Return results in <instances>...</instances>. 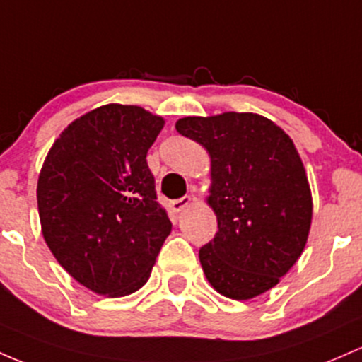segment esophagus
Here are the masks:
<instances>
[{"label":"esophagus","mask_w":362,"mask_h":362,"mask_svg":"<svg viewBox=\"0 0 362 362\" xmlns=\"http://www.w3.org/2000/svg\"><path fill=\"white\" fill-rule=\"evenodd\" d=\"M192 202H193V198L189 197V194H186V197L180 198V200H174L173 203H170V209H173V212L180 214V212H182V210L186 209V206L192 205Z\"/></svg>","instance_id":"34e87169"}]
</instances>
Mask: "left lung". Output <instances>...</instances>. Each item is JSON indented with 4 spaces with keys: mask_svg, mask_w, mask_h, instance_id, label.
<instances>
[{
    "mask_svg": "<svg viewBox=\"0 0 362 362\" xmlns=\"http://www.w3.org/2000/svg\"><path fill=\"white\" fill-rule=\"evenodd\" d=\"M176 129L210 156L205 202L218 230L200 247L203 274L229 299L262 296L292 269L310 235L311 188L294 141L257 112L181 117Z\"/></svg>",
    "mask_w": 362,
    "mask_h": 362,
    "instance_id": "1",
    "label": "left lung"
}]
</instances>
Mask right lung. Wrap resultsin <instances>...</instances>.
<instances>
[{"instance_id":"1","label":"right lung","mask_w":362,"mask_h":362,"mask_svg":"<svg viewBox=\"0 0 362 362\" xmlns=\"http://www.w3.org/2000/svg\"><path fill=\"white\" fill-rule=\"evenodd\" d=\"M164 123L140 105H100L59 133L40 168L44 241L76 282L99 296L141 289L173 229L147 165Z\"/></svg>"}]
</instances>
